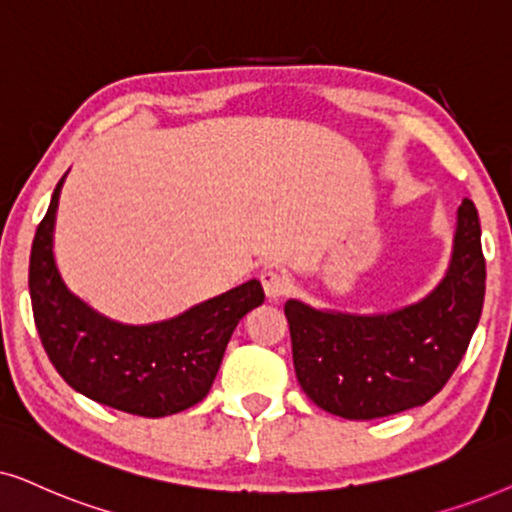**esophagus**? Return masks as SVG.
Segmentation results:
<instances>
[{
    "label": "esophagus",
    "mask_w": 512,
    "mask_h": 512,
    "mask_svg": "<svg viewBox=\"0 0 512 512\" xmlns=\"http://www.w3.org/2000/svg\"><path fill=\"white\" fill-rule=\"evenodd\" d=\"M260 281H262V288H264V292H267V297L271 299V302H276V299H281L290 292L288 278H285L281 271H274V269L262 271Z\"/></svg>",
    "instance_id": "1"
}]
</instances>
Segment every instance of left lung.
Listing matches in <instances>:
<instances>
[{"instance_id":"left-lung-1","label":"left lung","mask_w":512,"mask_h":512,"mask_svg":"<svg viewBox=\"0 0 512 512\" xmlns=\"http://www.w3.org/2000/svg\"><path fill=\"white\" fill-rule=\"evenodd\" d=\"M480 234L475 203L463 199L445 276L403 309L344 313L285 302L299 386L320 410L379 419L442 391L480 323L487 278Z\"/></svg>"}]
</instances>
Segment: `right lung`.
Segmentation results:
<instances>
[{
	"instance_id": "add662e5",
	"label": "right lung",
	"mask_w": 512,
	"mask_h": 512,
	"mask_svg": "<svg viewBox=\"0 0 512 512\" xmlns=\"http://www.w3.org/2000/svg\"><path fill=\"white\" fill-rule=\"evenodd\" d=\"M65 177L30 255L32 313L49 360L74 391L100 405L152 419L187 410L208 395L238 320L264 302L262 283L252 278L159 323L102 316L67 288L53 255Z\"/></svg>"
}]
</instances>
